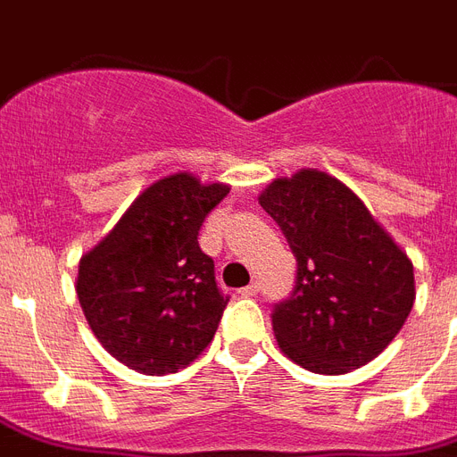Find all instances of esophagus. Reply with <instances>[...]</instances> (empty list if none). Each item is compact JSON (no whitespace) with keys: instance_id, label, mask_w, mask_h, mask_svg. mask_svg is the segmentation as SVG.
Masks as SVG:
<instances>
[{"instance_id":"obj_1","label":"esophagus","mask_w":457,"mask_h":457,"mask_svg":"<svg viewBox=\"0 0 457 457\" xmlns=\"http://www.w3.org/2000/svg\"><path fill=\"white\" fill-rule=\"evenodd\" d=\"M239 294H242V296H256L258 285H256V282H251V285L242 287V289H239Z\"/></svg>"}]
</instances>
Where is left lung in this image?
<instances>
[{"label":"left lung","mask_w":457,"mask_h":457,"mask_svg":"<svg viewBox=\"0 0 457 457\" xmlns=\"http://www.w3.org/2000/svg\"><path fill=\"white\" fill-rule=\"evenodd\" d=\"M258 204L299 263L294 294L272 312L282 353L318 375H344L377 358L415 303L405 251L353 189L318 168L272 179Z\"/></svg>","instance_id":"left-lung-1"}]
</instances>
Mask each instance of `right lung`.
Listing matches in <instances>:
<instances>
[{"label": "right lung", "instance_id": "obj_1", "mask_svg": "<svg viewBox=\"0 0 457 457\" xmlns=\"http://www.w3.org/2000/svg\"><path fill=\"white\" fill-rule=\"evenodd\" d=\"M228 192L192 172L165 175L80 258L75 292L89 329L135 372H178L213 341L228 296L199 229Z\"/></svg>", "mask_w": 457, "mask_h": 457}]
</instances>
